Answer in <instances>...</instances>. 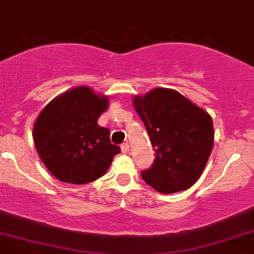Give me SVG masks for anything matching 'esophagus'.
<instances>
[{
	"label": "esophagus",
	"mask_w": 254,
	"mask_h": 254,
	"mask_svg": "<svg viewBox=\"0 0 254 254\" xmlns=\"http://www.w3.org/2000/svg\"><path fill=\"white\" fill-rule=\"evenodd\" d=\"M121 150L124 154L129 153V145H128V143H124V144L121 145Z\"/></svg>",
	"instance_id": "obj_1"
}]
</instances>
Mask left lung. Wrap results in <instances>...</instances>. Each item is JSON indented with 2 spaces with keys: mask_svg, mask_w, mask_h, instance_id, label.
<instances>
[{
  "mask_svg": "<svg viewBox=\"0 0 254 254\" xmlns=\"http://www.w3.org/2000/svg\"><path fill=\"white\" fill-rule=\"evenodd\" d=\"M146 128L155 159L140 176L160 193H175L194 185L211 153L214 128L204 110L179 91L153 89L133 99Z\"/></svg>",
  "mask_w": 254,
  "mask_h": 254,
  "instance_id": "left-lung-1",
  "label": "left lung"
}]
</instances>
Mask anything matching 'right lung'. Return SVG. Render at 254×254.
I'll return each mask as SVG.
<instances>
[{
    "instance_id": "right-lung-1",
    "label": "right lung",
    "mask_w": 254,
    "mask_h": 254,
    "mask_svg": "<svg viewBox=\"0 0 254 254\" xmlns=\"http://www.w3.org/2000/svg\"><path fill=\"white\" fill-rule=\"evenodd\" d=\"M106 109L108 98L79 87L52 100L39 115L34 143L44 165L57 180L74 185L95 181L121 153L110 140L108 128L98 125Z\"/></svg>"
}]
</instances>
